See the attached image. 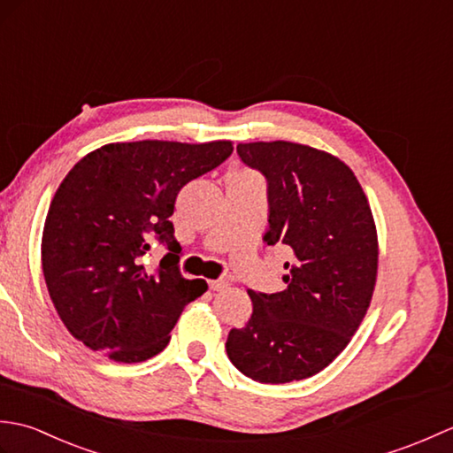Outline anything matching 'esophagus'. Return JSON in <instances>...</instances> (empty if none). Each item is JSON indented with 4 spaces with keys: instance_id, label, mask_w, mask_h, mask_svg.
I'll return each mask as SVG.
<instances>
[{
    "instance_id": "1",
    "label": "esophagus",
    "mask_w": 453,
    "mask_h": 453,
    "mask_svg": "<svg viewBox=\"0 0 453 453\" xmlns=\"http://www.w3.org/2000/svg\"><path fill=\"white\" fill-rule=\"evenodd\" d=\"M208 286H210V290L221 292V290H226V288H227V282L226 280H210Z\"/></svg>"
}]
</instances>
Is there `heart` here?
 Here are the masks:
<instances>
[{
  "mask_svg": "<svg viewBox=\"0 0 453 453\" xmlns=\"http://www.w3.org/2000/svg\"><path fill=\"white\" fill-rule=\"evenodd\" d=\"M235 175H247V173H235Z\"/></svg>",
  "mask_w": 453,
  "mask_h": 453,
  "instance_id": "b5f03b06",
  "label": "heart"
}]
</instances>
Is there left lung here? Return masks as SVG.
Masks as SVG:
<instances>
[{
    "label": "left lung",
    "mask_w": 453,
    "mask_h": 453,
    "mask_svg": "<svg viewBox=\"0 0 453 453\" xmlns=\"http://www.w3.org/2000/svg\"><path fill=\"white\" fill-rule=\"evenodd\" d=\"M245 165L268 182L266 245H288L286 290H249L253 315L227 334L235 368L261 383L311 378L358 329L378 276V232L352 169L294 142L239 143Z\"/></svg>",
    "instance_id": "8db88e82"
}]
</instances>
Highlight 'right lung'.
Wrapping results in <instances>:
<instances>
[{"label":"right lung","mask_w":453,"mask_h":453,"mask_svg":"<svg viewBox=\"0 0 453 453\" xmlns=\"http://www.w3.org/2000/svg\"><path fill=\"white\" fill-rule=\"evenodd\" d=\"M229 140L107 143L67 173L42 232V273L65 329L114 362H143L169 342L185 305L208 290L179 271L169 218L179 190L232 156ZM153 238L170 253L142 265Z\"/></svg>","instance_id":"obj_1"}]
</instances>
